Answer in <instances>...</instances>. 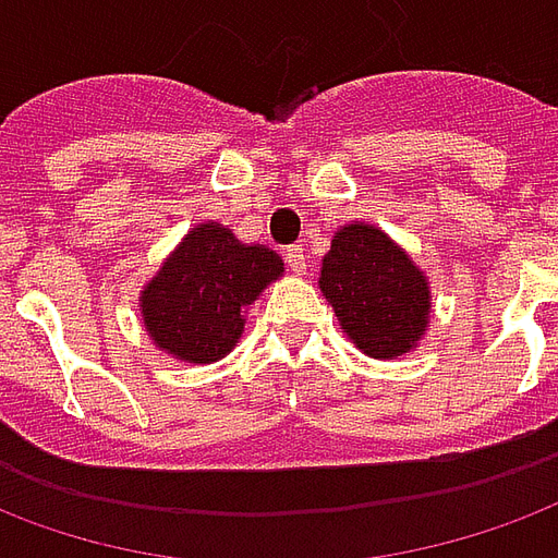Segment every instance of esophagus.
<instances>
[{"mask_svg": "<svg viewBox=\"0 0 558 558\" xmlns=\"http://www.w3.org/2000/svg\"><path fill=\"white\" fill-rule=\"evenodd\" d=\"M283 259H287V266H290V271H295V275H301V271L307 268V263H304V247H301V245L287 247Z\"/></svg>", "mask_w": 558, "mask_h": 558, "instance_id": "esophagus-1", "label": "esophagus"}]
</instances>
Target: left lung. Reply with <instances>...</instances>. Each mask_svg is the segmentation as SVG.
Returning <instances> with one entry per match:
<instances>
[{
	"instance_id": "1",
	"label": "left lung",
	"mask_w": 558,
	"mask_h": 558,
	"mask_svg": "<svg viewBox=\"0 0 558 558\" xmlns=\"http://www.w3.org/2000/svg\"><path fill=\"white\" fill-rule=\"evenodd\" d=\"M319 287L342 331L369 357L411 352L426 331L432 311L426 278L375 227H342L322 259Z\"/></svg>"
}]
</instances>
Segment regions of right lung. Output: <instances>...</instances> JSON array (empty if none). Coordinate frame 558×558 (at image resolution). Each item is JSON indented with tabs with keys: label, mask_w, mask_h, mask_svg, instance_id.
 Returning a JSON list of instances; mask_svg holds the SVG:
<instances>
[{
	"label": "right lung",
	"mask_w": 558,
	"mask_h": 558,
	"mask_svg": "<svg viewBox=\"0 0 558 558\" xmlns=\"http://www.w3.org/2000/svg\"><path fill=\"white\" fill-rule=\"evenodd\" d=\"M283 263L263 245H242L227 227H195L142 295L144 328L168 354L213 363L236 345L242 311Z\"/></svg>",
	"instance_id": "obj_1"
}]
</instances>
